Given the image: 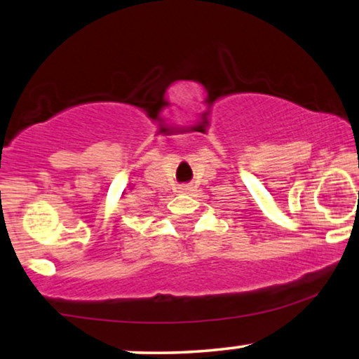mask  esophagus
<instances>
[{"mask_svg": "<svg viewBox=\"0 0 359 359\" xmlns=\"http://www.w3.org/2000/svg\"><path fill=\"white\" fill-rule=\"evenodd\" d=\"M191 190H194V187H190V185H182V187H180L182 194H190Z\"/></svg>", "mask_w": 359, "mask_h": 359, "instance_id": "obj_1", "label": "esophagus"}]
</instances>
